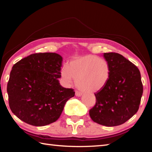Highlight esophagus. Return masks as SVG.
Wrapping results in <instances>:
<instances>
[{"mask_svg":"<svg viewBox=\"0 0 152 152\" xmlns=\"http://www.w3.org/2000/svg\"><path fill=\"white\" fill-rule=\"evenodd\" d=\"M75 94H76V96H82L81 92H80L78 91H76L75 92Z\"/></svg>","mask_w":152,"mask_h":152,"instance_id":"1","label":"esophagus"}]
</instances>
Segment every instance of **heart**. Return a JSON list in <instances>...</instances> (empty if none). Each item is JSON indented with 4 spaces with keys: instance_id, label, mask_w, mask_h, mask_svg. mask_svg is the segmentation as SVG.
<instances>
[{
    "instance_id": "heart-1",
    "label": "heart",
    "mask_w": 152,
    "mask_h": 152,
    "mask_svg": "<svg viewBox=\"0 0 152 152\" xmlns=\"http://www.w3.org/2000/svg\"><path fill=\"white\" fill-rule=\"evenodd\" d=\"M60 74L66 85H71L74 79L77 88L86 93H93L107 85L110 69L104 58L88 54L72 60L68 66L62 67Z\"/></svg>"
}]
</instances>
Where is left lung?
I'll return each mask as SVG.
<instances>
[{"instance_id":"8db88e82","label":"left lung","mask_w":152,"mask_h":152,"mask_svg":"<svg viewBox=\"0 0 152 152\" xmlns=\"http://www.w3.org/2000/svg\"><path fill=\"white\" fill-rule=\"evenodd\" d=\"M109 63V82L98 91L96 104L89 110L98 124L114 127L121 125L137 112L143 94L140 72L137 66L117 53H104Z\"/></svg>"}]
</instances>
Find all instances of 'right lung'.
<instances>
[{
    "mask_svg": "<svg viewBox=\"0 0 152 152\" xmlns=\"http://www.w3.org/2000/svg\"><path fill=\"white\" fill-rule=\"evenodd\" d=\"M62 57L56 53H33L12 66L7 84L11 111L23 121L45 126L57 121L75 94L60 85Z\"/></svg>",
    "mask_w": 152,
    "mask_h": 152,
    "instance_id": "obj_1",
    "label": "right lung"
}]
</instances>
